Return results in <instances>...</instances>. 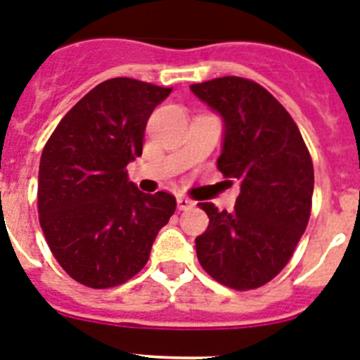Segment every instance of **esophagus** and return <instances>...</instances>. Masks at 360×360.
<instances>
[{
	"label": "esophagus",
	"instance_id": "34e87169",
	"mask_svg": "<svg viewBox=\"0 0 360 360\" xmlns=\"http://www.w3.org/2000/svg\"><path fill=\"white\" fill-rule=\"evenodd\" d=\"M176 205H178V209H180V211H187V209H191L193 205H195V202L187 198V196H178Z\"/></svg>",
	"mask_w": 360,
	"mask_h": 360
}]
</instances>
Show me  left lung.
Returning a JSON list of instances; mask_svg holds the SVG:
<instances>
[{
    "label": "left lung",
    "mask_w": 360,
    "mask_h": 360,
    "mask_svg": "<svg viewBox=\"0 0 360 360\" xmlns=\"http://www.w3.org/2000/svg\"><path fill=\"white\" fill-rule=\"evenodd\" d=\"M191 91L224 119L218 169L240 184L231 212L198 203L209 227L195 240L196 256L225 287L259 288L287 265L308 225L310 153L288 111L257 82L218 77L191 84Z\"/></svg>",
    "instance_id": "1"
}]
</instances>
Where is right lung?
Segmentation results:
<instances>
[{"instance_id":"obj_1","label":"right lung","mask_w":360,"mask_h":360,"mask_svg":"<svg viewBox=\"0 0 360 360\" xmlns=\"http://www.w3.org/2000/svg\"><path fill=\"white\" fill-rule=\"evenodd\" d=\"M169 94L129 77L101 82L44 146L39 224L57 263L84 287H117L141 272L176 209L173 195H146L126 171L142 155L149 115Z\"/></svg>"}]
</instances>
